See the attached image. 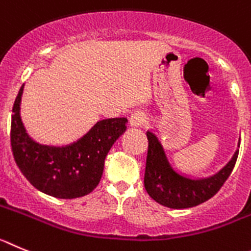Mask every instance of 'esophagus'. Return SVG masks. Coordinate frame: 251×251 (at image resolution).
Returning <instances> with one entry per match:
<instances>
[{
    "instance_id": "obj_1",
    "label": "esophagus",
    "mask_w": 251,
    "mask_h": 251,
    "mask_svg": "<svg viewBox=\"0 0 251 251\" xmlns=\"http://www.w3.org/2000/svg\"><path fill=\"white\" fill-rule=\"evenodd\" d=\"M148 123V117L142 111H135L130 116V125L132 127H140V126L145 125Z\"/></svg>"
}]
</instances>
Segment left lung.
<instances>
[{"label":"left lung","instance_id":"obj_1","mask_svg":"<svg viewBox=\"0 0 251 251\" xmlns=\"http://www.w3.org/2000/svg\"><path fill=\"white\" fill-rule=\"evenodd\" d=\"M148 157L144 185L149 195L159 204L171 209H186L213 198L225 184L238 159L239 150L218 174L206 179H191L177 173L166 157L159 137L148 131Z\"/></svg>","mask_w":251,"mask_h":251}]
</instances>
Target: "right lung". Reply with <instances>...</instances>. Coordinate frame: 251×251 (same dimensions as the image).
<instances>
[{"label": "right lung", "mask_w": 251, "mask_h": 251, "mask_svg": "<svg viewBox=\"0 0 251 251\" xmlns=\"http://www.w3.org/2000/svg\"><path fill=\"white\" fill-rule=\"evenodd\" d=\"M24 86L12 109L11 149L16 164L37 190L58 199H75L91 193L100 182L105 157L126 131L125 117L99 121L85 136L66 146L41 145L25 130L20 117Z\"/></svg>", "instance_id": "right-lung-1"}]
</instances>
